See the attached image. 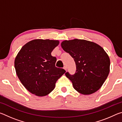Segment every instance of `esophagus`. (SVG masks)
I'll list each match as a JSON object with an SVG mask.
<instances>
[{
	"label": "esophagus",
	"instance_id": "34e87169",
	"mask_svg": "<svg viewBox=\"0 0 122 122\" xmlns=\"http://www.w3.org/2000/svg\"><path fill=\"white\" fill-rule=\"evenodd\" d=\"M63 68H64V69H65L66 71H67V66H65L63 67Z\"/></svg>",
	"mask_w": 122,
	"mask_h": 122
}]
</instances>
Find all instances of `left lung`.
<instances>
[{"label":"left lung","instance_id":"8db88e82","mask_svg":"<svg viewBox=\"0 0 122 122\" xmlns=\"http://www.w3.org/2000/svg\"><path fill=\"white\" fill-rule=\"evenodd\" d=\"M61 47L73 57L76 64L75 74L65 73L74 88L83 95L97 91L110 71V59L102 47L81 39L65 40L61 43Z\"/></svg>","mask_w":122,"mask_h":122}]
</instances>
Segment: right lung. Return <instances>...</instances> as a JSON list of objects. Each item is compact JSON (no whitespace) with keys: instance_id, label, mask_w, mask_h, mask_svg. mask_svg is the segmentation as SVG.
Here are the masks:
<instances>
[{"instance_id":"add662e5","label":"right lung","mask_w":122,"mask_h":122,"mask_svg":"<svg viewBox=\"0 0 122 122\" xmlns=\"http://www.w3.org/2000/svg\"><path fill=\"white\" fill-rule=\"evenodd\" d=\"M59 44L57 40L37 39L27 43L14 61L16 75L29 92L38 96L48 95L57 80L65 73L55 67L56 58L51 51Z\"/></svg>"}]
</instances>
